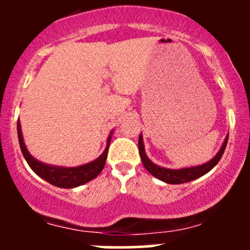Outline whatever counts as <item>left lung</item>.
<instances>
[{
  "label": "left lung",
  "mask_w": 250,
  "mask_h": 250,
  "mask_svg": "<svg viewBox=\"0 0 250 250\" xmlns=\"http://www.w3.org/2000/svg\"><path fill=\"white\" fill-rule=\"evenodd\" d=\"M229 137H226L225 141H224V145L221 146L220 151L218 152V155L210 160L209 162L204 163L202 166H197V167H191V168H183V169H167V168L158 167V166L153 165L150 160L146 156L145 150H144V143H143V137H139V152L141 157V162H143L144 167L146 168L148 173L152 174L155 178L160 179V180L165 181L168 184H183V183H188L191 180H195V179L200 178V176L204 175L206 173H208L209 170L213 167H215L216 163L220 161L221 156H223L224 151L226 148V144H228Z\"/></svg>",
  "instance_id": "obj_1"
}]
</instances>
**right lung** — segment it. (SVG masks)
I'll return each instance as SVG.
<instances>
[{
    "label": "right lung",
    "mask_w": 250,
    "mask_h": 250,
    "mask_svg": "<svg viewBox=\"0 0 250 250\" xmlns=\"http://www.w3.org/2000/svg\"><path fill=\"white\" fill-rule=\"evenodd\" d=\"M18 139H19V145L21 148V152L24 155V158L26 160L27 165L30 166L32 170L41 176L42 179L48 181L52 185L58 186V188H77V186L83 185V184L88 183L92 179L97 178L100 173H102L103 168H104L105 162H106L107 151H109V145L111 140V135L107 138V146L103 155L98 157L97 160L93 162L88 163V165L80 166V167L75 168H59V167H52V166H47L44 163L39 162L35 160L26 150L24 140H22L21 135V128H20V123L18 122Z\"/></svg>",
    "instance_id": "add662e5"
}]
</instances>
